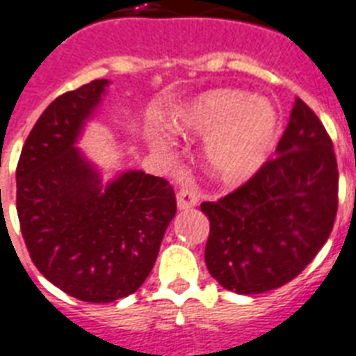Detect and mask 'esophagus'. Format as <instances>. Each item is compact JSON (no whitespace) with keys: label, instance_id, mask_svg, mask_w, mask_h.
I'll list each match as a JSON object with an SVG mask.
<instances>
[{"label":"esophagus","instance_id":"esophagus-1","mask_svg":"<svg viewBox=\"0 0 356 356\" xmlns=\"http://www.w3.org/2000/svg\"><path fill=\"white\" fill-rule=\"evenodd\" d=\"M199 203V192L193 188H181L177 192L179 210H190Z\"/></svg>","mask_w":356,"mask_h":356}]
</instances>
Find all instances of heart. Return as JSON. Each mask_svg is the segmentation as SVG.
Wrapping results in <instances>:
<instances>
[{
    "label": "heart",
    "instance_id": "heart-1",
    "mask_svg": "<svg viewBox=\"0 0 356 356\" xmlns=\"http://www.w3.org/2000/svg\"><path fill=\"white\" fill-rule=\"evenodd\" d=\"M175 131L206 137L204 159L219 181L239 184L267 163L280 137L278 113L265 98L218 89L173 113Z\"/></svg>",
    "mask_w": 356,
    "mask_h": 356
}]
</instances>
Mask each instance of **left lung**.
<instances>
[{
	"label": "left lung",
	"mask_w": 356,
	"mask_h": 356,
	"mask_svg": "<svg viewBox=\"0 0 356 356\" xmlns=\"http://www.w3.org/2000/svg\"><path fill=\"white\" fill-rule=\"evenodd\" d=\"M338 168L316 113L296 98L276 157L201 210L210 219L204 261L221 287L259 294L296 278L333 230Z\"/></svg>",
	"instance_id": "1"
}]
</instances>
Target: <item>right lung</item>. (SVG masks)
Listing matches in <instances>:
<instances>
[{
  "mask_svg": "<svg viewBox=\"0 0 356 356\" xmlns=\"http://www.w3.org/2000/svg\"><path fill=\"white\" fill-rule=\"evenodd\" d=\"M108 83L93 80L49 104L16 168V210L31 259L63 293L91 303L115 302L143 285L177 210L166 179L126 172L104 186L74 148Z\"/></svg>",
  "mask_w": 356,
  "mask_h": 356,
  "instance_id": "right-lung-1",
  "label": "right lung"
}]
</instances>
